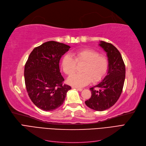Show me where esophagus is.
Wrapping results in <instances>:
<instances>
[{"label":"esophagus","mask_w":146,"mask_h":146,"mask_svg":"<svg viewBox=\"0 0 146 146\" xmlns=\"http://www.w3.org/2000/svg\"><path fill=\"white\" fill-rule=\"evenodd\" d=\"M72 88H76V89L79 91H82L83 90L82 88H76V87H72Z\"/></svg>","instance_id":"1"}]
</instances>
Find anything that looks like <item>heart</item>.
Wrapping results in <instances>:
<instances>
[{"instance_id": "1", "label": "heart", "mask_w": 146, "mask_h": 146, "mask_svg": "<svg viewBox=\"0 0 146 146\" xmlns=\"http://www.w3.org/2000/svg\"><path fill=\"white\" fill-rule=\"evenodd\" d=\"M74 58L69 54L64 55L61 60V67L68 76L76 73L77 64L83 65L81 74H76L68 79L69 85L75 87H83L99 82L105 77L109 68L107 56L100 55L98 52L91 49L78 50L73 54Z\"/></svg>"}]
</instances>
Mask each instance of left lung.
<instances>
[{"mask_svg": "<svg viewBox=\"0 0 146 146\" xmlns=\"http://www.w3.org/2000/svg\"><path fill=\"white\" fill-rule=\"evenodd\" d=\"M99 46L107 52L109 60L107 75L102 81L90 88L91 97L85 101L88 107L102 111L111 107L120 97L125 77V67L121 53L111 43L100 41ZM96 87L99 90L95 89Z\"/></svg>", "mask_w": 146, "mask_h": 146, "instance_id": "obj_1", "label": "left lung"}]
</instances>
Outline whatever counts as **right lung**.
<instances>
[{"mask_svg":"<svg viewBox=\"0 0 146 146\" xmlns=\"http://www.w3.org/2000/svg\"><path fill=\"white\" fill-rule=\"evenodd\" d=\"M70 46L54 41L35 47L25 65L24 78L29 98L39 108L53 111L62 105L67 92L71 89L63 84L60 72L61 57Z\"/></svg>","mask_w":146,"mask_h":146,"instance_id":"1","label":"right lung"}]
</instances>
